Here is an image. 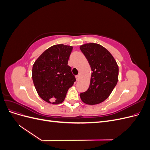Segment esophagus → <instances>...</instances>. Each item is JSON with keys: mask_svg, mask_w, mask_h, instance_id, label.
<instances>
[{"mask_svg": "<svg viewBox=\"0 0 150 150\" xmlns=\"http://www.w3.org/2000/svg\"><path fill=\"white\" fill-rule=\"evenodd\" d=\"M76 81H79L80 80V76H79V75L76 76Z\"/></svg>", "mask_w": 150, "mask_h": 150, "instance_id": "34e87169", "label": "esophagus"}]
</instances>
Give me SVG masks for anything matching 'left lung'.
<instances>
[{
    "instance_id": "1",
    "label": "left lung",
    "mask_w": 150,
    "mask_h": 150,
    "mask_svg": "<svg viewBox=\"0 0 150 150\" xmlns=\"http://www.w3.org/2000/svg\"><path fill=\"white\" fill-rule=\"evenodd\" d=\"M93 72L88 89L80 94L84 103L94 105L110 96L118 81L119 67L114 57L101 45L86 43L80 46Z\"/></svg>"
}]
</instances>
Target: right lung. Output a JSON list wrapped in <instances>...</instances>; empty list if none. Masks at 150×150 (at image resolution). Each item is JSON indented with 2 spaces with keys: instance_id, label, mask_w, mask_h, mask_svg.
I'll return each mask as SVG.
<instances>
[{
  "instance_id": "add662e5",
  "label": "right lung",
  "mask_w": 150,
  "mask_h": 150,
  "mask_svg": "<svg viewBox=\"0 0 150 150\" xmlns=\"http://www.w3.org/2000/svg\"><path fill=\"white\" fill-rule=\"evenodd\" d=\"M73 47L56 44L46 49L33 66L32 77L40 98L46 102L57 104L64 101L68 89L76 78L68 66Z\"/></svg>"
}]
</instances>
